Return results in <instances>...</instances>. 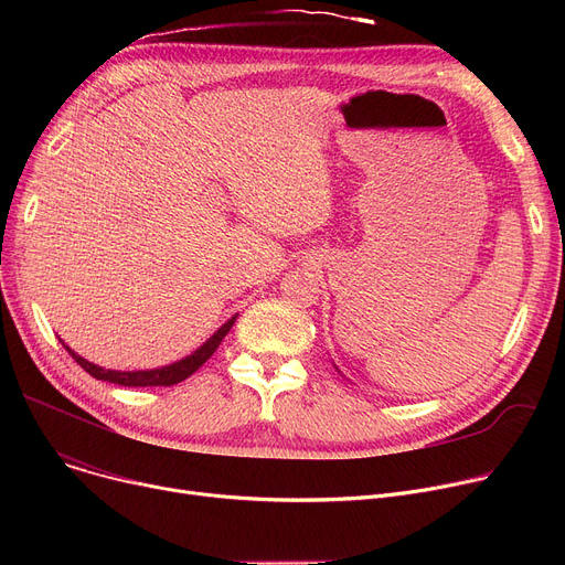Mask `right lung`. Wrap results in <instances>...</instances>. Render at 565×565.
Instances as JSON below:
<instances>
[{
	"instance_id": "add662e5",
	"label": "right lung",
	"mask_w": 565,
	"mask_h": 565,
	"mask_svg": "<svg viewBox=\"0 0 565 565\" xmlns=\"http://www.w3.org/2000/svg\"><path fill=\"white\" fill-rule=\"evenodd\" d=\"M235 322V318H231L228 322H224L222 328L207 339L196 352H192L190 358L175 362L171 366H162V369H153V371H105L92 362L82 360L79 354H75L66 343L64 348L68 350L71 358L88 373L94 375L96 380H105V382H114V384H121V387H171V384L183 382L185 377H190L194 371H199V366H203L207 360L213 358V352L220 348V343L224 341V337L228 334L231 324Z\"/></svg>"
}]
</instances>
